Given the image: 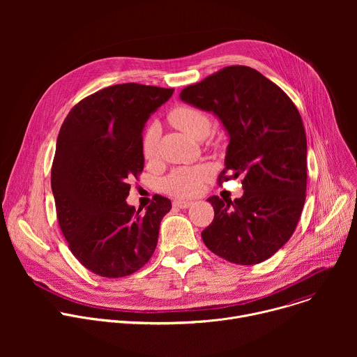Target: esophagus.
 Returning a JSON list of instances; mask_svg holds the SVG:
<instances>
[{"label": "esophagus", "mask_w": 357, "mask_h": 357, "mask_svg": "<svg viewBox=\"0 0 357 357\" xmlns=\"http://www.w3.org/2000/svg\"><path fill=\"white\" fill-rule=\"evenodd\" d=\"M174 208H176V209H189L192 205H193V202H188V200H174Z\"/></svg>", "instance_id": "34e87169"}]
</instances>
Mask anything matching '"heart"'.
Listing matches in <instances>:
<instances>
[{"label":"heart","instance_id":"obj_1","mask_svg":"<svg viewBox=\"0 0 357 357\" xmlns=\"http://www.w3.org/2000/svg\"><path fill=\"white\" fill-rule=\"evenodd\" d=\"M168 120L178 127L181 131L188 134L195 139L205 138L211 130V119L209 116L193 106L179 105L175 106L168 113ZM158 137L160 128L157 124H151L141 141L142 155L145 160L151 161L157 157L158 151ZM212 174V167L208 164H199L193 167H179L174 169L162 182L165 192L176 197H193L196 196L203 182H205Z\"/></svg>","mask_w":357,"mask_h":357}]
</instances>
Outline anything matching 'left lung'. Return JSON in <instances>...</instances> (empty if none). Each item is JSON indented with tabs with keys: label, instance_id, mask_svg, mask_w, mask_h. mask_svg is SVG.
<instances>
[{
	"label": "left lung",
	"instance_id": "1",
	"mask_svg": "<svg viewBox=\"0 0 357 357\" xmlns=\"http://www.w3.org/2000/svg\"><path fill=\"white\" fill-rule=\"evenodd\" d=\"M179 97L215 113L229 132L219 181L243 178L240 199H208L215 218L202 231L203 243L234 264L266 261L295 231L307 197V135L296 106L248 66L223 68Z\"/></svg>",
	"mask_w": 357,
	"mask_h": 357
}]
</instances>
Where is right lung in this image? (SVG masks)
<instances>
[{
	"mask_svg": "<svg viewBox=\"0 0 357 357\" xmlns=\"http://www.w3.org/2000/svg\"><path fill=\"white\" fill-rule=\"evenodd\" d=\"M172 93L109 86L80 100L61 127L50 172L59 227L73 256L100 277L131 275L155 251L171 200L157 195L142 212L126 199L144 169V124Z\"/></svg>",
	"mask_w": 357,
	"mask_h": 357,
	"instance_id": "right-lung-1",
	"label": "right lung"
}]
</instances>
